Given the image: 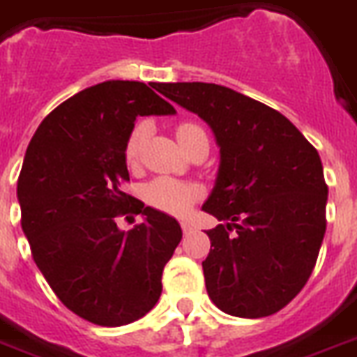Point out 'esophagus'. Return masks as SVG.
I'll return each instance as SVG.
<instances>
[{"label":"esophagus","instance_id":"1","mask_svg":"<svg viewBox=\"0 0 357 357\" xmlns=\"http://www.w3.org/2000/svg\"><path fill=\"white\" fill-rule=\"evenodd\" d=\"M194 225L188 223V221H181V230H183L185 234H188V232H192Z\"/></svg>","mask_w":357,"mask_h":357}]
</instances>
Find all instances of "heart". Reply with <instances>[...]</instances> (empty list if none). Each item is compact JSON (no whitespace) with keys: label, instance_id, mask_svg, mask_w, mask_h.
I'll return each mask as SVG.
<instances>
[{"label":"heart","instance_id":"1","mask_svg":"<svg viewBox=\"0 0 357 357\" xmlns=\"http://www.w3.org/2000/svg\"><path fill=\"white\" fill-rule=\"evenodd\" d=\"M145 136V123H137L136 127L132 128V132L128 134V139L125 143V161L130 167L139 161ZM197 136H206V134L196 123L183 121L176 127V137H178L179 145L183 149H187ZM143 197H145V202L149 205L158 208V211L172 215H185L188 214L194 202L199 197V188L192 183H183V181H178V179L172 178H155L145 187Z\"/></svg>","mask_w":357,"mask_h":357}]
</instances>
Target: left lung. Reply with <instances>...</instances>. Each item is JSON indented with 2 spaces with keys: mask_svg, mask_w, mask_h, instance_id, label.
Here are the masks:
<instances>
[{
  "mask_svg": "<svg viewBox=\"0 0 357 357\" xmlns=\"http://www.w3.org/2000/svg\"><path fill=\"white\" fill-rule=\"evenodd\" d=\"M161 94L208 123L220 169L203 211L208 298L223 312L265 317L289 305L316 265L328 187L319 154L278 110L215 83H163Z\"/></svg>",
  "mask_w": 357,
  "mask_h": 357,
  "instance_id": "8db88e82",
  "label": "left lung"
}]
</instances>
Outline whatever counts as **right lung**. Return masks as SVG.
<instances>
[{"mask_svg": "<svg viewBox=\"0 0 357 357\" xmlns=\"http://www.w3.org/2000/svg\"><path fill=\"white\" fill-rule=\"evenodd\" d=\"M152 89L112 79L63 101L32 136L17 179L36 265L59 301L94 325H128L152 310L181 241L178 221L121 190L137 116L176 114ZM125 213L146 221L125 233L115 223Z\"/></svg>", "mask_w": 357, "mask_h": 357, "instance_id": "1", "label": "right lung"}]
</instances>
